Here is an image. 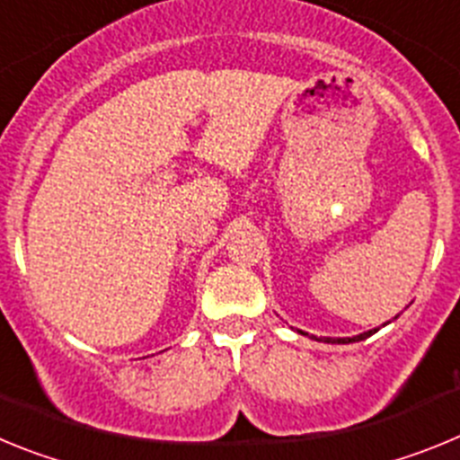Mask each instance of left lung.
Segmentation results:
<instances>
[{
  "label": "left lung",
  "instance_id": "8db88e82",
  "mask_svg": "<svg viewBox=\"0 0 460 460\" xmlns=\"http://www.w3.org/2000/svg\"><path fill=\"white\" fill-rule=\"evenodd\" d=\"M377 329H371V332H367V334H359V336H352V339H315V336H311V339H315V341H324V343H357V341H364V339H368V336L371 334H376ZM299 334H304L302 329H299ZM304 336H308V334H304Z\"/></svg>",
  "mask_w": 460,
  "mask_h": 460
}]
</instances>
